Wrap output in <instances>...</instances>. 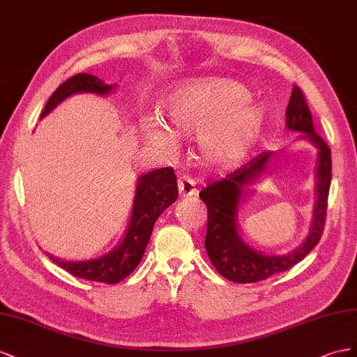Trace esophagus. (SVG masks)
<instances>
[{
  "instance_id": "esophagus-1",
  "label": "esophagus",
  "mask_w": 357,
  "mask_h": 357,
  "mask_svg": "<svg viewBox=\"0 0 357 357\" xmlns=\"http://www.w3.org/2000/svg\"><path fill=\"white\" fill-rule=\"evenodd\" d=\"M178 188H179V195L182 197H191L197 195V188H196V182L191 176L188 175H182L178 179Z\"/></svg>"
}]
</instances>
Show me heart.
<instances>
[{"instance_id": "obj_1", "label": "heart", "mask_w": 357, "mask_h": 357, "mask_svg": "<svg viewBox=\"0 0 357 357\" xmlns=\"http://www.w3.org/2000/svg\"><path fill=\"white\" fill-rule=\"evenodd\" d=\"M251 97L245 85L229 79L182 85L162 105L170 130L151 124L146 140L158 149L175 151V134L199 136V152L209 166L235 167L257 145L266 122L263 109Z\"/></svg>"}]
</instances>
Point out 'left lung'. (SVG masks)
Instances as JSON below:
<instances>
[{
	"label": "left lung",
	"instance_id": "1",
	"mask_svg": "<svg viewBox=\"0 0 357 357\" xmlns=\"http://www.w3.org/2000/svg\"><path fill=\"white\" fill-rule=\"evenodd\" d=\"M286 126L290 131H301V137L319 149L315 167V205L311 229L302 245L282 256H269L248 247L238 231V209L243 190L254 184L268 169L272 152H261L238 170L200 191V199L208 208V229L205 248L211 263L230 281L247 284L266 280L298 264L317 245L324 229L326 209L332 178V160L328 144L315 133L307 100L294 85L286 110Z\"/></svg>",
	"mask_w": 357,
	"mask_h": 357
}]
</instances>
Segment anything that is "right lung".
<instances>
[{
    "instance_id": "right-lung-1",
    "label": "right lung",
    "mask_w": 357,
    "mask_h": 357,
    "mask_svg": "<svg viewBox=\"0 0 357 357\" xmlns=\"http://www.w3.org/2000/svg\"><path fill=\"white\" fill-rule=\"evenodd\" d=\"M114 88L115 85H106L103 84V80L88 73L71 76L50 96L42 112V118H45L49 112H52L61 101H64L70 96L79 93L106 96ZM176 197L178 182L172 167L148 172L145 175L139 176L128 229L126 231V236L122 238L114 250L98 259L80 261H68L49 256V254L47 256L58 266L77 278L116 284L128 277L137 268V264L144 257L157 218L161 215L162 211L176 200Z\"/></svg>"
}]
</instances>
